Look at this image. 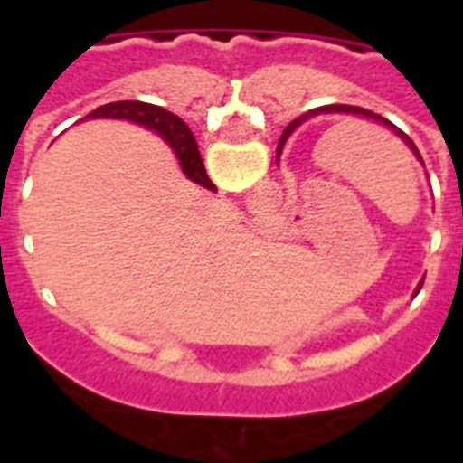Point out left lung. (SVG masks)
<instances>
[{
  "instance_id": "1",
  "label": "left lung",
  "mask_w": 463,
  "mask_h": 463,
  "mask_svg": "<svg viewBox=\"0 0 463 463\" xmlns=\"http://www.w3.org/2000/svg\"><path fill=\"white\" fill-rule=\"evenodd\" d=\"M320 113H347V116H359V118H366V120H373V122H380V125H384V127H390L392 132H394L396 137L401 138V141L406 143L408 148H411V153L415 155V157L420 159V162H422V155H420V150H417V146H415V143H412V138L408 137L406 132H401L399 127H396V125H392V122L387 120V118L378 116V113H373V110L359 109V106H347V104H331V106H322V109H315V110H310V113H304V116H301V118H297V120H292V122H289V125L285 127V132H282V137H280V143H278V155H280V148H282V143H285V138H288L289 134H292L294 129H297V127L301 125V122H306V120H308L310 116H320ZM422 165H424V162H422ZM422 282H424V280H422ZM422 282H420V285H417V292H420V289H422Z\"/></svg>"
}]
</instances>
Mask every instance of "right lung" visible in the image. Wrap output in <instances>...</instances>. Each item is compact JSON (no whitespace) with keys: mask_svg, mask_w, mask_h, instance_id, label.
Returning a JSON list of instances; mask_svg holds the SVG:
<instances>
[{"mask_svg":"<svg viewBox=\"0 0 463 463\" xmlns=\"http://www.w3.org/2000/svg\"><path fill=\"white\" fill-rule=\"evenodd\" d=\"M88 118H92V120L94 118H113V120H129L141 127H148V129L157 132L159 137L169 143L178 162H181L183 174L190 181L206 187V190H215V185L206 175V169H203L202 155H199V148H196L190 127L178 116L162 109V106L146 104V101H110V104L94 109Z\"/></svg>","mask_w":463,"mask_h":463,"instance_id":"right-lung-1","label":"right lung"}]
</instances>
